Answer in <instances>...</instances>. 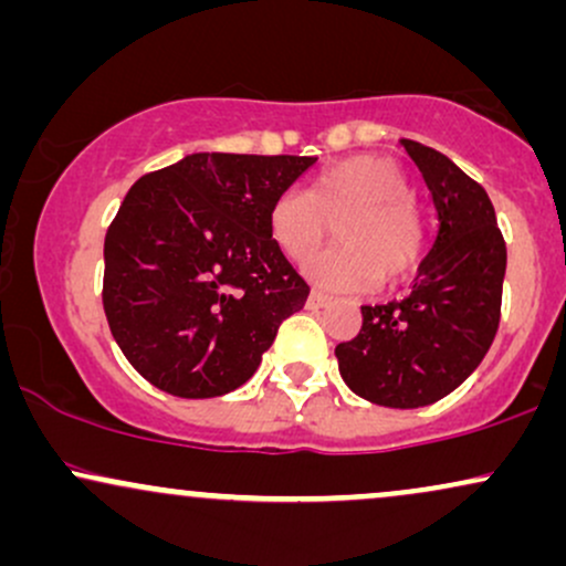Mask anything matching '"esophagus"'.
Returning a JSON list of instances; mask_svg holds the SVG:
<instances>
[{
	"mask_svg": "<svg viewBox=\"0 0 566 566\" xmlns=\"http://www.w3.org/2000/svg\"><path fill=\"white\" fill-rule=\"evenodd\" d=\"M327 305H329V297L327 295H324V292H311V295H308V301H305V308H308V311H319V308H327Z\"/></svg>",
	"mask_w": 566,
	"mask_h": 566,
	"instance_id": "obj_1",
	"label": "esophagus"
}]
</instances>
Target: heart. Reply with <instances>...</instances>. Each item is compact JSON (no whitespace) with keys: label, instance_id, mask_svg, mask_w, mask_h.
Wrapping results in <instances>:
<instances>
[{"label":"heart","instance_id":"heart-1","mask_svg":"<svg viewBox=\"0 0 566 566\" xmlns=\"http://www.w3.org/2000/svg\"><path fill=\"white\" fill-rule=\"evenodd\" d=\"M337 226V247L303 265L324 290L367 292L418 269L426 229L409 180L386 157H348L311 180L308 191H282L269 207V233L290 261H305Z\"/></svg>","mask_w":566,"mask_h":566}]
</instances>
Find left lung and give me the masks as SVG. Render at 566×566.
Here are the masks:
<instances>
[{"label": "left lung", "mask_w": 566, "mask_h": 566, "mask_svg": "<svg viewBox=\"0 0 566 566\" xmlns=\"http://www.w3.org/2000/svg\"><path fill=\"white\" fill-rule=\"evenodd\" d=\"M418 165L437 237L405 301L361 305V329L335 348L346 386L380 407L415 409L452 394L495 340L505 242L495 207L444 154L399 140Z\"/></svg>", "instance_id": "left-lung-1"}]
</instances>
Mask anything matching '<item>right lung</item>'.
<instances>
[{
	"label": "right lung",
	"mask_w": 566,
	"mask_h": 566,
	"mask_svg": "<svg viewBox=\"0 0 566 566\" xmlns=\"http://www.w3.org/2000/svg\"><path fill=\"white\" fill-rule=\"evenodd\" d=\"M316 157L186 154L127 191L103 244V308L148 382L212 399L261 367L308 284L269 233V207Z\"/></svg>",
	"instance_id": "1"
}]
</instances>
